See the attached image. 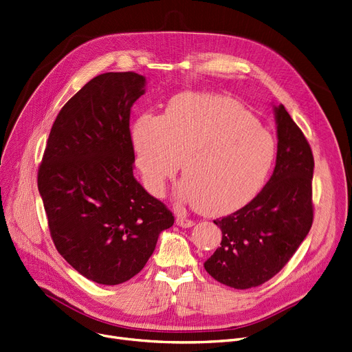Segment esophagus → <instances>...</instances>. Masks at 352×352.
I'll list each match as a JSON object with an SVG mask.
<instances>
[{"label": "esophagus", "instance_id": "obj_1", "mask_svg": "<svg viewBox=\"0 0 352 352\" xmlns=\"http://www.w3.org/2000/svg\"><path fill=\"white\" fill-rule=\"evenodd\" d=\"M176 224L179 227H182V228H190V227L195 226V221L193 220H188V219H186V217H183V215L179 214L177 217H176Z\"/></svg>", "mask_w": 352, "mask_h": 352}]
</instances>
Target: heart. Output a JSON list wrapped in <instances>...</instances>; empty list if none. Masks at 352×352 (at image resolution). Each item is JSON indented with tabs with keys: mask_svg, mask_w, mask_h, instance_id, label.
<instances>
[{
	"mask_svg": "<svg viewBox=\"0 0 352 352\" xmlns=\"http://www.w3.org/2000/svg\"><path fill=\"white\" fill-rule=\"evenodd\" d=\"M132 146L148 190L159 195L182 162L177 199L208 214H230L252 201L274 168L276 141L239 102L182 93L164 116H140Z\"/></svg>",
	"mask_w": 352,
	"mask_h": 352,
	"instance_id": "heart-1",
	"label": "heart"
}]
</instances>
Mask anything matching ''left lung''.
Returning a JSON list of instances; mask_svg holds the SVG:
<instances>
[{
    "label": "left lung",
    "mask_w": 352,
    "mask_h": 352,
    "mask_svg": "<svg viewBox=\"0 0 352 352\" xmlns=\"http://www.w3.org/2000/svg\"><path fill=\"white\" fill-rule=\"evenodd\" d=\"M278 153L272 176L247 206L214 224L220 247L204 262L215 280L234 289L256 287L289 262L313 224L314 159L286 108L274 105Z\"/></svg>",
    "instance_id": "left-lung-1"
}]
</instances>
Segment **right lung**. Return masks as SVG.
Listing matches in <instances>:
<instances>
[{"label":"right lung","mask_w":352,"mask_h":352,"mask_svg":"<svg viewBox=\"0 0 352 352\" xmlns=\"http://www.w3.org/2000/svg\"><path fill=\"white\" fill-rule=\"evenodd\" d=\"M146 78L104 73L78 90L50 129L38 188L58 252L80 275L120 285L140 274L173 214L133 177L131 107Z\"/></svg>","instance_id":"obj_1"}]
</instances>
